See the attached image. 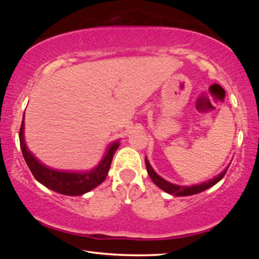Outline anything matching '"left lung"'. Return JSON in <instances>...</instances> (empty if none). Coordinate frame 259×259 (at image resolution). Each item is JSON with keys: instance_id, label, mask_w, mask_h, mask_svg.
Masks as SVG:
<instances>
[{"instance_id": "obj_1", "label": "left lung", "mask_w": 259, "mask_h": 259, "mask_svg": "<svg viewBox=\"0 0 259 259\" xmlns=\"http://www.w3.org/2000/svg\"><path fill=\"white\" fill-rule=\"evenodd\" d=\"M146 161V167H147V171L149 174V177L151 178V180L155 183L156 186H158L159 188L161 190H163L164 192H167L169 195H172V196H178V197H184V196H191V195H196V194H199V192L205 191L207 189L210 188V187L214 186L217 183H219L223 179V177L225 176V174L227 172V169L228 167L224 170L223 172L219 174L216 177L206 181V183H202V184H198V185H194V186H179V185H175L169 183L166 179L161 178L160 176H159L155 170L152 169L151 164L148 161V159L146 157L145 159Z\"/></svg>"}]
</instances>
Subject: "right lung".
Segmentation results:
<instances>
[{
    "label": "right lung",
    "mask_w": 259,
    "mask_h": 259,
    "mask_svg": "<svg viewBox=\"0 0 259 259\" xmlns=\"http://www.w3.org/2000/svg\"><path fill=\"white\" fill-rule=\"evenodd\" d=\"M19 138L24 160L34 178L47 188L67 196L84 195L102 184L109 172L114 152L120 146L119 140L112 142L98 166L89 171H61L45 166L27 149L24 140V117L22 119Z\"/></svg>",
    "instance_id": "add662e5"
}]
</instances>
